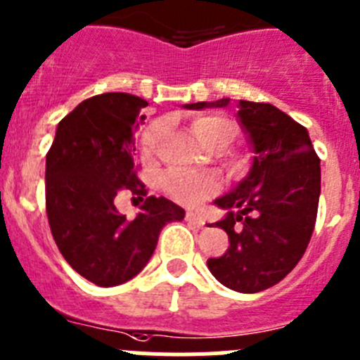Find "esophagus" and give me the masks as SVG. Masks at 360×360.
Wrapping results in <instances>:
<instances>
[{
    "label": "esophagus",
    "mask_w": 360,
    "mask_h": 360,
    "mask_svg": "<svg viewBox=\"0 0 360 360\" xmlns=\"http://www.w3.org/2000/svg\"><path fill=\"white\" fill-rule=\"evenodd\" d=\"M186 220L190 222V224L197 226V228L204 226V219L199 215V213H195V212H188L186 213Z\"/></svg>",
    "instance_id": "esophagus-1"
}]
</instances>
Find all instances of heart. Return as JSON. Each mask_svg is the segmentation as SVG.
I'll use <instances>...</instances> for the list:
<instances>
[{"instance_id":"heart-1","label":"heart","mask_w":360,"mask_h":360,"mask_svg":"<svg viewBox=\"0 0 360 360\" xmlns=\"http://www.w3.org/2000/svg\"><path fill=\"white\" fill-rule=\"evenodd\" d=\"M192 132L199 138L202 143L210 147H228L235 138V124L224 115H202L197 116L192 122ZM165 134V124L154 122L145 129L141 136V147L147 156L154 154L156 148L160 147L161 140ZM163 188L168 195L176 199L177 202L193 204L200 202L208 195H212L215 190V181L208 176L200 174L186 172V170H172L163 177Z\"/></svg>"}]
</instances>
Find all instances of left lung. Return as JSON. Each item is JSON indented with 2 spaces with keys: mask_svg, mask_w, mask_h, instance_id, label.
<instances>
[{
  "mask_svg": "<svg viewBox=\"0 0 360 360\" xmlns=\"http://www.w3.org/2000/svg\"><path fill=\"white\" fill-rule=\"evenodd\" d=\"M229 98L184 103V109L228 108ZM238 124L248 134L252 163L231 192L215 199L226 217L228 251L210 258V273L236 292L255 294L296 267L316 226L321 165L309 131L271 103L238 100Z\"/></svg>",
  "mask_w": 360,
  "mask_h": 360,
  "instance_id": "obj_1",
  "label": "left lung"
}]
</instances>
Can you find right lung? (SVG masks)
Wrapping results in <instances>:
<instances>
[{"instance_id": "obj_1", "label": "right lung", "mask_w": 360, "mask_h": 360, "mask_svg": "<svg viewBox=\"0 0 360 360\" xmlns=\"http://www.w3.org/2000/svg\"><path fill=\"white\" fill-rule=\"evenodd\" d=\"M147 100L103 93L77 105L57 125L46 154V213L53 240L68 264L98 287L125 283L148 264L165 224L184 210L165 197H147L129 220L115 197L147 190L134 172V134Z\"/></svg>"}]
</instances>
